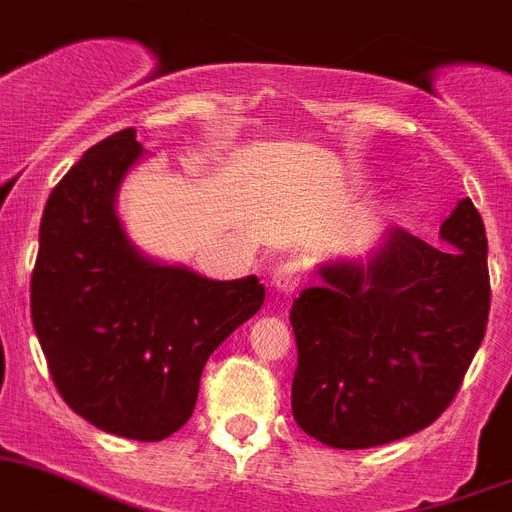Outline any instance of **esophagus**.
<instances>
[{
  "mask_svg": "<svg viewBox=\"0 0 512 512\" xmlns=\"http://www.w3.org/2000/svg\"><path fill=\"white\" fill-rule=\"evenodd\" d=\"M305 272H303V264L300 261H285V264H279L272 274V285L274 290L282 292V295H290L300 287L303 282Z\"/></svg>",
  "mask_w": 512,
  "mask_h": 512,
  "instance_id": "34e87169",
  "label": "esophagus"
}]
</instances>
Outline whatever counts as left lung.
<instances>
[{"instance_id":"1","label":"left lung","mask_w":512,"mask_h":512,"mask_svg":"<svg viewBox=\"0 0 512 512\" xmlns=\"http://www.w3.org/2000/svg\"><path fill=\"white\" fill-rule=\"evenodd\" d=\"M448 246L388 230L368 264L323 266L292 303V417L357 451L430 427L456 399L489 318L487 233L471 199L440 225Z\"/></svg>"}]
</instances>
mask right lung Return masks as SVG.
<instances>
[{
  "label": "right lung",
  "mask_w": 512,
  "mask_h": 512,
  "mask_svg": "<svg viewBox=\"0 0 512 512\" xmlns=\"http://www.w3.org/2000/svg\"><path fill=\"white\" fill-rule=\"evenodd\" d=\"M139 157L137 131L121 129L56 183L30 316L61 399L100 430L155 443L189 422L209 355L261 308L264 285L214 282L131 246L113 202Z\"/></svg>",
  "instance_id": "1"
}]
</instances>
